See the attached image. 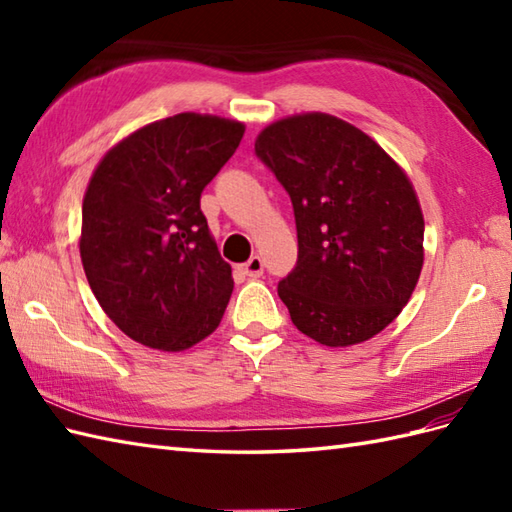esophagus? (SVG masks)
Here are the masks:
<instances>
[{
	"label": "esophagus",
	"instance_id": "34e87169",
	"mask_svg": "<svg viewBox=\"0 0 512 512\" xmlns=\"http://www.w3.org/2000/svg\"><path fill=\"white\" fill-rule=\"evenodd\" d=\"M242 273H244L248 279L262 277V275H264V262H262V257H259V255L250 257L246 264H242Z\"/></svg>",
	"mask_w": 512,
	"mask_h": 512
}]
</instances>
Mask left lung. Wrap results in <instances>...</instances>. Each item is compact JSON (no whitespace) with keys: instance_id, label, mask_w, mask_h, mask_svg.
<instances>
[{"instance_id":"left-lung-1","label":"left lung","mask_w":512,"mask_h":512,"mask_svg":"<svg viewBox=\"0 0 512 512\" xmlns=\"http://www.w3.org/2000/svg\"><path fill=\"white\" fill-rule=\"evenodd\" d=\"M255 154L295 209L297 266L277 286L292 323L328 347L372 339L407 306L424 262L407 173L361 129L321 112L268 125Z\"/></svg>"}]
</instances>
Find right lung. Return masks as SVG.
<instances>
[{"instance_id":"add662e5","label":"right lung","mask_w":512,"mask_h":512,"mask_svg":"<svg viewBox=\"0 0 512 512\" xmlns=\"http://www.w3.org/2000/svg\"><path fill=\"white\" fill-rule=\"evenodd\" d=\"M244 136V123L184 112L136 129L96 165L79 250L103 312L129 339L182 352L220 325L233 275L200 195Z\"/></svg>"}]
</instances>
